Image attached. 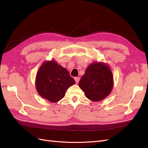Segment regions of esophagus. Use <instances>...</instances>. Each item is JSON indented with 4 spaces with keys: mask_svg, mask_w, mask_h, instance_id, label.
Here are the masks:
<instances>
[{
    "mask_svg": "<svg viewBox=\"0 0 148 148\" xmlns=\"http://www.w3.org/2000/svg\"><path fill=\"white\" fill-rule=\"evenodd\" d=\"M79 79H79V77H75V82H76V83H78Z\"/></svg>",
    "mask_w": 148,
    "mask_h": 148,
    "instance_id": "esophagus-1",
    "label": "esophagus"
}]
</instances>
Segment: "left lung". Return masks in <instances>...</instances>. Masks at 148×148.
Segmentation results:
<instances>
[{"mask_svg": "<svg viewBox=\"0 0 148 148\" xmlns=\"http://www.w3.org/2000/svg\"><path fill=\"white\" fill-rule=\"evenodd\" d=\"M78 85L88 99L101 101L109 95L113 88L112 73L106 64L93 62L87 67Z\"/></svg>", "mask_w": 148, "mask_h": 148, "instance_id": "8db88e82", "label": "left lung"}]
</instances>
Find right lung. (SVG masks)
<instances>
[{
    "instance_id": "right-lung-1",
    "label": "right lung",
    "mask_w": 148,
    "mask_h": 148,
    "mask_svg": "<svg viewBox=\"0 0 148 148\" xmlns=\"http://www.w3.org/2000/svg\"><path fill=\"white\" fill-rule=\"evenodd\" d=\"M75 83L69 72L55 60L44 62L36 78V88L39 95L52 102L63 98L66 89Z\"/></svg>"
}]
</instances>
